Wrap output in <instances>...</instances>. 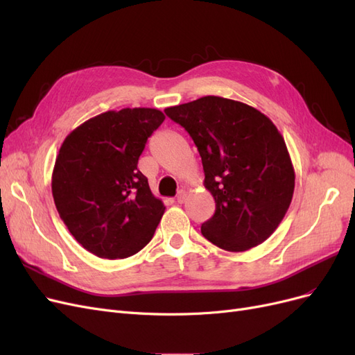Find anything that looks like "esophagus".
<instances>
[{
    "mask_svg": "<svg viewBox=\"0 0 355 355\" xmlns=\"http://www.w3.org/2000/svg\"><path fill=\"white\" fill-rule=\"evenodd\" d=\"M187 200V191H184V189H180L179 192H178V197H176V201L179 202V204H182Z\"/></svg>",
    "mask_w": 355,
    "mask_h": 355,
    "instance_id": "1",
    "label": "esophagus"
}]
</instances>
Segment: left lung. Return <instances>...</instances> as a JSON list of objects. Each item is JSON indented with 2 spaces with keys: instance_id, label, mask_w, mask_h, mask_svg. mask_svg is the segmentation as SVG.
Instances as JSON below:
<instances>
[{
  "instance_id": "8db88e82",
  "label": "left lung",
  "mask_w": 355,
  "mask_h": 355,
  "mask_svg": "<svg viewBox=\"0 0 355 355\" xmlns=\"http://www.w3.org/2000/svg\"><path fill=\"white\" fill-rule=\"evenodd\" d=\"M166 115L194 141L216 211L201 234L227 252L262 244L292 202L295 168L282 133L261 111L220 96L170 106Z\"/></svg>"
}]
</instances>
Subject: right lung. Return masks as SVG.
I'll return each mask as SVG.
<instances>
[{
  "label": "right lung",
  "mask_w": 355,
  "mask_h": 355,
  "mask_svg": "<svg viewBox=\"0 0 355 355\" xmlns=\"http://www.w3.org/2000/svg\"><path fill=\"white\" fill-rule=\"evenodd\" d=\"M164 118L154 108L106 111L73 128L59 149L51 175L56 209L98 257L125 259L154 237L166 207L137 161Z\"/></svg>",
  "instance_id": "add662e5"
}]
</instances>
